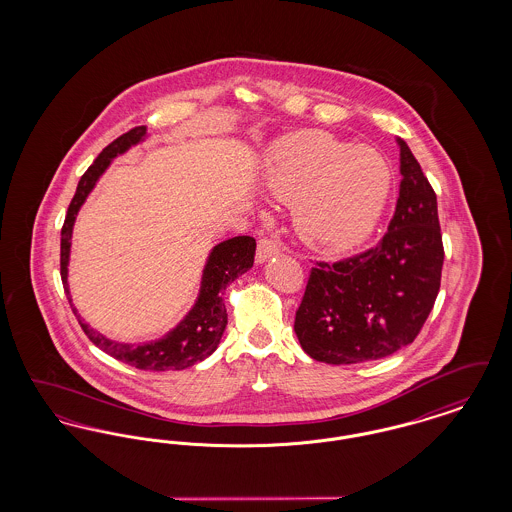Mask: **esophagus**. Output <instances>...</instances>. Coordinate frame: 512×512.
Instances as JSON below:
<instances>
[{"label": "esophagus", "instance_id": "1", "mask_svg": "<svg viewBox=\"0 0 512 512\" xmlns=\"http://www.w3.org/2000/svg\"><path fill=\"white\" fill-rule=\"evenodd\" d=\"M280 249H282L280 240H276V238H272V236L261 238L259 244H257V255H255V259H257V263H265L268 257L278 255Z\"/></svg>", "mask_w": 512, "mask_h": 512}]
</instances>
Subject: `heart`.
<instances>
[{
  "instance_id": "1",
  "label": "heart",
  "mask_w": 512,
  "mask_h": 512,
  "mask_svg": "<svg viewBox=\"0 0 512 512\" xmlns=\"http://www.w3.org/2000/svg\"><path fill=\"white\" fill-rule=\"evenodd\" d=\"M267 186L276 199L295 203V226L309 244L343 253L374 232L390 197L391 169L370 147L311 130L272 149Z\"/></svg>"
}]
</instances>
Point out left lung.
Wrapping results in <instances>:
<instances>
[{
    "mask_svg": "<svg viewBox=\"0 0 512 512\" xmlns=\"http://www.w3.org/2000/svg\"><path fill=\"white\" fill-rule=\"evenodd\" d=\"M401 147V186L378 245L309 272L293 330L303 351L328 365L384 359L413 343L434 309L443 242L438 199L413 151Z\"/></svg>",
    "mask_w": 512,
    "mask_h": 512,
    "instance_id": "obj_1",
    "label": "left lung"
}]
</instances>
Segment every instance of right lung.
<instances>
[{
	"label": "right lung",
	"mask_w": 512,
	"mask_h": 512,
	"mask_svg": "<svg viewBox=\"0 0 512 512\" xmlns=\"http://www.w3.org/2000/svg\"><path fill=\"white\" fill-rule=\"evenodd\" d=\"M144 134H146V126H136L119 136L117 140H113L99 153L96 161L88 167V171L82 174L76 186V192L71 199L67 217L61 228V280H63V288L69 303H71V295H69V284H67V265H69L71 234H73L76 213L80 205L86 201L88 194L92 192V188L96 186L99 176L109 167L111 159L117 157L119 153H124L128 147L138 144L144 138ZM255 247H257L255 238L251 236H236L215 245L203 270L201 292L195 301L194 309L161 340L144 343V345L107 340L94 328H90L86 322H82V318L71 305L73 313L78 318L84 334L94 345H98L99 349H103L107 355L119 359L126 365L136 366L140 370H155V372L182 370V368L194 366L195 363H201L203 359H207L219 347L222 332L228 322L226 307L220 293L226 290L230 282H234L238 276H242L253 267Z\"/></svg>",
	"instance_id": "1"
}]
</instances>
